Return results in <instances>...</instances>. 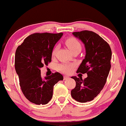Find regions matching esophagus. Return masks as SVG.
<instances>
[{
	"instance_id": "obj_1",
	"label": "esophagus",
	"mask_w": 126,
	"mask_h": 126,
	"mask_svg": "<svg viewBox=\"0 0 126 126\" xmlns=\"http://www.w3.org/2000/svg\"><path fill=\"white\" fill-rule=\"evenodd\" d=\"M68 78H69V76H66V75H65V76H63V80L68 79Z\"/></svg>"
}]
</instances>
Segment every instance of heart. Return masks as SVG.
I'll use <instances>...</instances> for the list:
<instances>
[{"label": "heart", "mask_w": 126, "mask_h": 126, "mask_svg": "<svg viewBox=\"0 0 126 126\" xmlns=\"http://www.w3.org/2000/svg\"><path fill=\"white\" fill-rule=\"evenodd\" d=\"M66 45L67 47L73 52L75 50H78V49H81V44L79 42V41L76 39L75 37H71L67 39L65 42ZM58 50V46L54 47L52 50V53H51V55L53 57H54L56 55ZM74 67V65L72 63H63L61 64H59L58 66V69L61 71V72L65 73H69L72 72Z\"/></svg>", "instance_id": "b5f03b06"}]
</instances>
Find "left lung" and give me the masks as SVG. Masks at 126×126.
<instances>
[{
  "instance_id": "left-lung-1",
  "label": "left lung",
  "mask_w": 126,
  "mask_h": 126,
  "mask_svg": "<svg viewBox=\"0 0 126 126\" xmlns=\"http://www.w3.org/2000/svg\"><path fill=\"white\" fill-rule=\"evenodd\" d=\"M85 45L86 54L76 73L87 74L84 79L73 76L76 86L71 91L74 99L80 102L93 100L104 88L111 68V50L106 41L92 31L73 32Z\"/></svg>"
}]
</instances>
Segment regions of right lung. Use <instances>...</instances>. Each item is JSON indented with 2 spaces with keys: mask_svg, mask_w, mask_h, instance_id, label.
Wrapping results in <instances>:
<instances>
[{
  "mask_svg": "<svg viewBox=\"0 0 126 126\" xmlns=\"http://www.w3.org/2000/svg\"><path fill=\"white\" fill-rule=\"evenodd\" d=\"M63 33H36L19 45L15 54V69L24 95L31 102L46 104L53 96L54 85L63 76L55 72L42 78L40 68L51 61V53Z\"/></svg>",
  "mask_w": 126,
  "mask_h": 126,
  "instance_id": "right-lung-1",
  "label": "right lung"
}]
</instances>
